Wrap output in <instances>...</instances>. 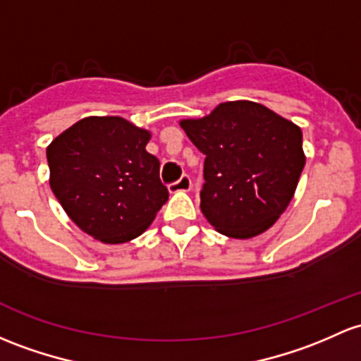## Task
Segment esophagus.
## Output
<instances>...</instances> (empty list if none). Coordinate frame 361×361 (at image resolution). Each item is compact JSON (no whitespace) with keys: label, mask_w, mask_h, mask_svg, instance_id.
Here are the masks:
<instances>
[{"label":"esophagus","mask_w":361,"mask_h":361,"mask_svg":"<svg viewBox=\"0 0 361 361\" xmlns=\"http://www.w3.org/2000/svg\"><path fill=\"white\" fill-rule=\"evenodd\" d=\"M192 188V180L188 174H183L178 181L169 185V192L171 193H176V192H188Z\"/></svg>","instance_id":"34e87169"}]
</instances>
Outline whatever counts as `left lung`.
Wrapping results in <instances>:
<instances>
[{"mask_svg": "<svg viewBox=\"0 0 361 361\" xmlns=\"http://www.w3.org/2000/svg\"><path fill=\"white\" fill-rule=\"evenodd\" d=\"M180 126L204 159L200 209L219 233L250 238L283 211L305 168L299 126L256 102L219 104Z\"/></svg>", "mask_w": 361, "mask_h": 361, "instance_id": "left-lung-1", "label": "left lung"}]
</instances>
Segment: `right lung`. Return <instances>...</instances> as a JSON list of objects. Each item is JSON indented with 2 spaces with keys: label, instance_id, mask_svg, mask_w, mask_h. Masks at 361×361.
Wrapping results in <instances>:
<instances>
[{
  "label": "right lung",
  "instance_id": "obj_1",
  "mask_svg": "<svg viewBox=\"0 0 361 361\" xmlns=\"http://www.w3.org/2000/svg\"><path fill=\"white\" fill-rule=\"evenodd\" d=\"M150 133L123 117H85L47 149L50 187L67 216L105 244L142 235L168 200Z\"/></svg>",
  "mask_w": 361,
  "mask_h": 361
}]
</instances>
